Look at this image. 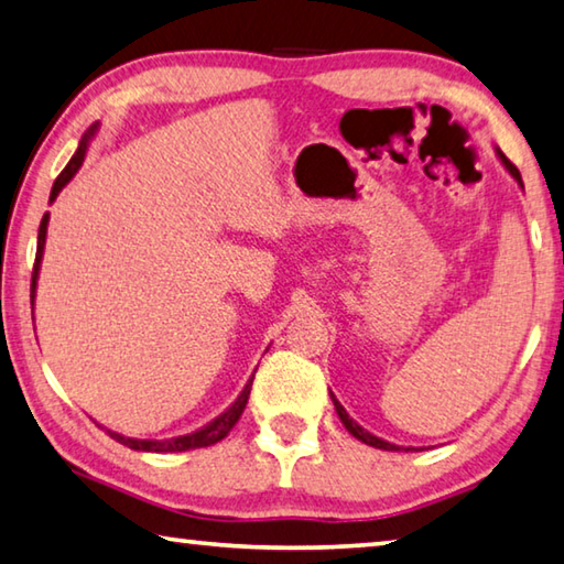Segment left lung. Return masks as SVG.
Wrapping results in <instances>:
<instances>
[{"label":"left lung","instance_id":"1","mask_svg":"<svg viewBox=\"0 0 564 564\" xmlns=\"http://www.w3.org/2000/svg\"><path fill=\"white\" fill-rule=\"evenodd\" d=\"M495 154H498V159H500V164L505 166V171H508V174L518 181V186L524 191V184H522V176H520V171H518V166L512 164V161L502 154V151L495 147ZM330 400H333V405H336V413H338V417H340V423L346 425V431L356 437V441H360V443H366V445H370V447H378V451H415V447H400V445H395V443H388V441H383V437H378V435H373V433H368L366 427L362 425H358L356 420H352L348 413H346V408H343L340 403H338V398L330 393Z\"/></svg>","mask_w":564,"mask_h":564}]
</instances>
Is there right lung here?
Instances as JSON below:
<instances>
[{
    "label": "right lung",
    "mask_w": 564,
    "mask_h": 564,
    "mask_svg": "<svg viewBox=\"0 0 564 564\" xmlns=\"http://www.w3.org/2000/svg\"><path fill=\"white\" fill-rule=\"evenodd\" d=\"M99 131V121L91 123V129L84 133L82 141H79V149L74 151V156L69 159V164L64 166V171L59 176H56L54 186H52V194H50V204L56 202V196H59V191L69 184V181L76 176V171L82 169L84 164V156H87V149H89V141L94 139V133ZM46 226H50V214L42 216V224H40V236H36V261H34V271H32V301L36 295V281H40V269H42V259H44V243H46ZM251 386H253V376L248 378V383L243 386L241 395H238L231 405H228L221 415H216L212 423H206L204 427H198V431L188 433V435H178V437H166V441H139V437H123L113 431H107L113 441L131 447V451H141V453H184V451H196V447H208L218 441H224V437L231 433V427L238 423V417H241L243 408L248 403V395H251Z\"/></svg>",
    "instance_id": "obj_1"
}]
</instances>
